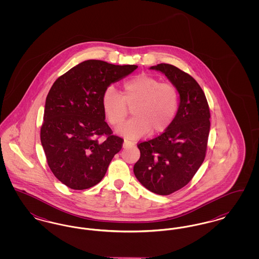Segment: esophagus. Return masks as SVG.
<instances>
[{
    "mask_svg": "<svg viewBox=\"0 0 259 259\" xmlns=\"http://www.w3.org/2000/svg\"><path fill=\"white\" fill-rule=\"evenodd\" d=\"M134 145L133 142L131 141H128V140H124L123 142V148H128V147H132Z\"/></svg>",
    "mask_w": 259,
    "mask_h": 259,
    "instance_id": "34e87169",
    "label": "esophagus"
}]
</instances>
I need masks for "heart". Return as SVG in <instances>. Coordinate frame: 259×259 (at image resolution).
Wrapping results in <instances>:
<instances>
[{"instance_id": "1", "label": "heart", "mask_w": 259, "mask_h": 259, "mask_svg": "<svg viewBox=\"0 0 259 259\" xmlns=\"http://www.w3.org/2000/svg\"><path fill=\"white\" fill-rule=\"evenodd\" d=\"M179 103L180 95L175 85L147 74L125 80L121 94L109 87L102 96L104 113L114 127L123 123L128 107L135 106L134 117L118 129L132 139L144 137L150 131L153 135L166 131L176 117Z\"/></svg>"}]
</instances>
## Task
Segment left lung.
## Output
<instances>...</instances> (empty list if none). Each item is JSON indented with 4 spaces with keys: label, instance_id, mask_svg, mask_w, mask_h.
<instances>
[{
    "label": "left lung",
    "instance_id": "obj_1",
    "mask_svg": "<svg viewBox=\"0 0 259 259\" xmlns=\"http://www.w3.org/2000/svg\"><path fill=\"white\" fill-rule=\"evenodd\" d=\"M150 70L168 77L179 91L180 105L164 133L138 144L141 156L134 174L149 191L169 195L187 185L205 159L210 114L205 93L191 75L164 63Z\"/></svg>",
    "mask_w": 259,
    "mask_h": 259
}]
</instances>
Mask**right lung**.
Instances as JSON below:
<instances>
[{
  "label": "right lung",
  "instance_id": "right-lung-1",
  "mask_svg": "<svg viewBox=\"0 0 259 259\" xmlns=\"http://www.w3.org/2000/svg\"><path fill=\"white\" fill-rule=\"evenodd\" d=\"M136 65L87 60L59 76L46 100L40 142L51 172L68 187L82 190L99 184L123 139L105 121L102 96ZM103 135L104 140L99 141Z\"/></svg>",
  "mask_w": 259,
  "mask_h": 259
}]
</instances>
